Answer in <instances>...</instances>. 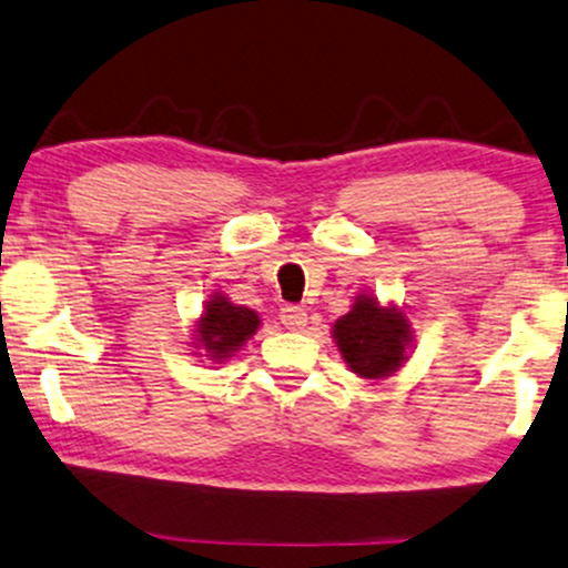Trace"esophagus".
I'll return each instance as SVG.
<instances>
[{"label": "esophagus", "mask_w": 568, "mask_h": 568, "mask_svg": "<svg viewBox=\"0 0 568 568\" xmlns=\"http://www.w3.org/2000/svg\"><path fill=\"white\" fill-rule=\"evenodd\" d=\"M280 323L288 327V331H302L306 325V312L302 306H283V310H280Z\"/></svg>", "instance_id": "esophagus-1"}]
</instances>
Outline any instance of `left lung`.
<instances>
[{
  "label": "left lung",
  "instance_id": "obj_1",
  "mask_svg": "<svg viewBox=\"0 0 568 568\" xmlns=\"http://www.w3.org/2000/svg\"><path fill=\"white\" fill-rule=\"evenodd\" d=\"M333 338L352 373L378 381L405 365L413 331L405 312L396 310L394 304L381 306L375 296L359 293L352 310L333 325Z\"/></svg>",
  "mask_w": 568,
  "mask_h": 568
}]
</instances>
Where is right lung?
<instances>
[{
    "instance_id": "obj_1",
    "label": "right lung",
    "mask_w": 568,
    "mask_h": 568,
    "mask_svg": "<svg viewBox=\"0 0 568 568\" xmlns=\"http://www.w3.org/2000/svg\"><path fill=\"white\" fill-rule=\"evenodd\" d=\"M258 325H262V320L254 310L232 304L227 296L214 293L203 304V314L197 317L193 336L197 349L206 352L209 359L222 362L241 349L245 341L258 331Z\"/></svg>"
}]
</instances>
